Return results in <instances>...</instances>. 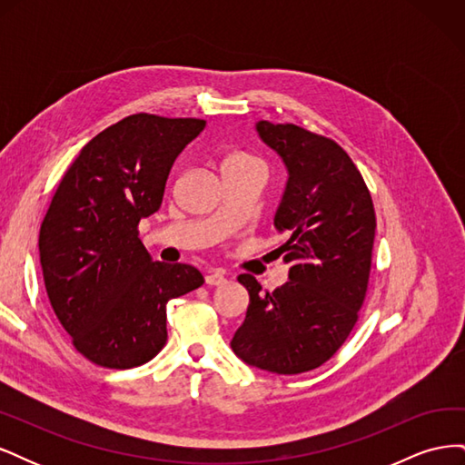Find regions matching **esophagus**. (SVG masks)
<instances>
[{
    "mask_svg": "<svg viewBox=\"0 0 465 465\" xmlns=\"http://www.w3.org/2000/svg\"><path fill=\"white\" fill-rule=\"evenodd\" d=\"M205 283L207 285H211V287H219V285H224L227 283V277H224V272H221V270H213V272H209L207 275H205Z\"/></svg>",
    "mask_w": 465,
    "mask_h": 465,
    "instance_id": "esophagus-1",
    "label": "esophagus"
}]
</instances>
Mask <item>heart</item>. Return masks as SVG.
Returning <instances> with one entry per match:
<instances>
[{
	"instance_id": "obj_1",
	"label": "heart",
	"mask_w": 465,
	"mask_h": 465,
	"mask_svg": "<svg viewBox=\"0 0 465 465\" xmlns=\"http://www.w3.org/2000/svg\"><path fill=\"white\" fill-rule=\"evenodd\" d=\"M224 166H262V163L252 157V154H246V153H231L223 161V168Z\"/></svg>"
}]
</instances>
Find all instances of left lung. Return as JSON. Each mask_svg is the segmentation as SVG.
<instances>
[{
  "label": "left lung",
  "instance_id": "8db88e82",
  "mask_svg": "<svg viewBox=\"0 0 465 465\" xmlns=\"http://www.w3.org/2000/svg\"><path fill=\"white\" fill-rule=\"evenodd\" d=\"M258 134L283 159L289 182L275 229L291 263L273 292L238 275L250 304L231 347L250 367L301 374L330 361L355 328L367 297L376 213L355 163L333 139L294 124L258 122Z\"/></svg>",
  "mask_w": 465,
  "mask_h": 465
}]
</instances>
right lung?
I'll list each match as a JSON object with an SVG mask.
<instances>
[{
	"instance_id": "add662e5",
	"label": "right lung",
	"mask_w": 465,
	"mask_h": 465,
	"mask_svg": "<svg viewBox=\"0 0 465 465\" xmlns=\"http://www.w3.org/2000/svg\"><path fill=\"white\" fill-rule=\"evenodd\" d=\"M200 118L139 112L94 135L55 190L38 248L50 304L74 347L132 369L166 343V302L203 285L188 263L153 262L139 221L159 211L168 174Z\"/></svg>"
}]
</instances>
